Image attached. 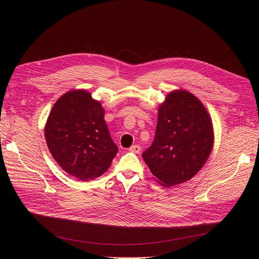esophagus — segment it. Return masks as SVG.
I'll return each mask as SVG.
<instances>
[{"label": "esophagus", "instance_id": "esophagus-1", "mask_svg": "<svg viewBox=\"0 0 259 259\" xmlns=\"http://www.w3.org/2000/svg\"><path fill=\"white\" fill-rule=\"evenodd\" d=\"M128 150H129L130 152H135V154H140V151L142 150V148H141V146H140V145L136 144V145L131 146Z\"/></svg>", "mask_w": 259, "mask_h": 259}]
</instances>
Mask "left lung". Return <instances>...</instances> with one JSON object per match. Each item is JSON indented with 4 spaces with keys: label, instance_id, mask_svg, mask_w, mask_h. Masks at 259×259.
<instances>
[{
    "label": "left lung",
    "instance_id": "obj_1",
    "mask_svg": "<svg viewBox=\"0 0 259 259\" xmlns=\"http://www.w3.org/2000/svg\"><path fill=\"white\" fill-rule=\"evenodd\" d=\"M212 145V123L202 102L189 92L175 91L160 105L154 142L142 157L159 183L171 187L196 175Z\"/></svg>",
    "mask_w": 259,
    "mask_h": 259
}]
</instances>
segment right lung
I'll return each mask as SVG.
<instances>
[{"label":"right lung","instance_id":"obj_1","mask_svg":"<svg viewBox=\"0 0 259 259\" xmlns=\"http://www.w3.org/2000/svg\"><path fill=\"white\" fill-rule=\"evenodd\" d=\"M103 118L100 102L82 90L63 95L48 117L45 137L52 157L80 180L101 176L118 151Z\"/></svg>","mask_w":259,"mask_h":259}]
</instances>
